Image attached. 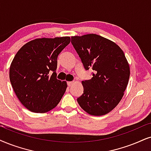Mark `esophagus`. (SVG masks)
Masks as SVG:
<instances>
[{
	"instance_id": "1",
	"label": "esophagus",
	"mask_w": 151,
	"mask_h": 151,
	"mask_svg": "<svg viewBox=\"0 0 151 151\" xmlns=\"http://www.w3.org/2000/svg\"><path fill=\"white\" fill-rule=\"evenodd\" d=\"M74 83V81H68V86H71Z\"/></svg>"
}]
</instances>
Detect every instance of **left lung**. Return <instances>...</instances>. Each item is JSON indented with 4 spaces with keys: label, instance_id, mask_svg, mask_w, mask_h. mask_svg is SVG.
Segmentation results:
<instances>
[{
    "label": "left lung",
    "instance_id": "left-lung-1",
    "mask_svg": "<svg viewBox=\"0 0 151 151\" xmlns=\"http://www.w3.org/2000/svg\"><path fill=\"white\" fill-rule=\"evenodd\" d=\"M71 39L85 69L93 70L91 79L82 81L83 93L77 102L91 115H105L118 105L128 83L130 71L125 54L114 42L96 34Z\"/></svg>",
    "mask_w": 151,
    "mask_h": 151
}]
</instances>
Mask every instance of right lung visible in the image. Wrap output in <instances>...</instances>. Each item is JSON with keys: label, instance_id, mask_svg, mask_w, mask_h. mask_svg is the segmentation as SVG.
Here are the masks:
<instances>
[{"label": "right lung", "instance_id": "add662e5", "mask_svg": "<svg viewBox=\"0 0 151 151\" xmlns=\"http://www.w3.org/2000/svg\"><path fill=\"white\" fill-rule=\"evenodd\" d=\"M70 42V37L37 38L15 55L9 80L17 98L30 111L45 113L61 100L68 86L56 78L57 58Z\"/></svg>", "mask_w": 151, "mask_h": 151}]
</instances>
